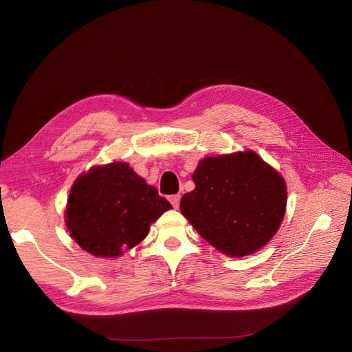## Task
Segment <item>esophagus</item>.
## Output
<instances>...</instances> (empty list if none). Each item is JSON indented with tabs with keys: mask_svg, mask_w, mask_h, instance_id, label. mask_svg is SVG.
<instances>
[{
	"mask_svg": "<svg viewBox=\"0 0 352 352\" xmlns=\"http://www.w3.org/2000/svg\"><path fill=\"white\" fill-rule=\"evenodd\" d=\"M170 202H172V206L175 207V208H177L179 207V202H180V194H175V195H170Z\"/></svg>",
	"mask_w": 352,
	"mask_h": 352,
	"instance_id": "34e87169",
	"label": "esophagus"
}]
</instances>
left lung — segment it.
<instances>
[{
    "label": "left lung",
    "instance_id": "obj_1",
    "mask_svg": "<svg viewBox=\"0 0 352 352\" xmlns=\"http://www.w3.org/2000/svg\"><path fill=\"white\" fill-rule=\"evenodd\" d=\"M195 189L180 211L212 247L230 257L260 250L285 216L283 179L252 151L201 160Z\"/></svg>",
    "mask_w": 352,
    "mask_h": 352
}]
</instances>
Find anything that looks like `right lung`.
Wrapping results in <instances>:
<instances>
[{
  "label": "right lung",
  "mask_w": 352,
  "mask_h": 352,
  "mask_svg": "<svg viewBox=\"0 0 352 352\" xmlns=\"http://www.w3.org/2000/svg\"><path fill=\"white\" fill-rule=\"evenodd\" d=\"M170 202L126 163L94 167L74 182L66 211L72 238L95 257H119L145 236Z\"/></svg>",
  "instance_id": "add662e5"
}]
</instances>
